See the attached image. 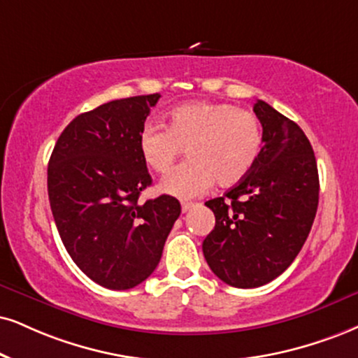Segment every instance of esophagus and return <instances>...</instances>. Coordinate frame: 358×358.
<instances>
[{
  "label": "esophagus",
  "instance_id": "1",
  "mask_svg": "<svg viewBox=\"0 0 358 358\" xmlns=\"http://www.w3.org/2000/svg\"><path fill=\"white\" fill-rule=\"evenodd\" d=\"M197 204H194V202H182V213H189V210H192L194 207H196Z\"/></svg>",
  "mask_w": 358,
  "mask_h": 358
}]
</instances>
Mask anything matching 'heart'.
Returning <instances> with one entry per match:
<instances>
[{"mask_svg":"<svg viewBox=\"0 0 358 358\" xmlns=\"http://www.w3.org/2000/svg\"><path fill=\"white\" fill-rule=\"evenodd\" d=\"M141 157L149 169L166 174L186 149L189 161L162 180L171 196L189 199L214 184L232 187L244 180L262 152L259 117L226 103L192 101L171 109L166 129L148 124L138 138Z\"/></svg>","mask_w":358,"mask_h":358,"instance_id":"heart-1","label":"heart"}]
</instances>
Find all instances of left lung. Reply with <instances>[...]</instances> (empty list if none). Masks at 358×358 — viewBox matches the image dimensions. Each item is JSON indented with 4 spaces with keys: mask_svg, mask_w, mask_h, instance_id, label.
<instances>
[{
    "mask_svg": "<svg viewBox=\"0 0 358 358\" xmlns=\"http://www.w3.org/2000/svg\"><path fill=\"white\" fill-rule=\"evenodd\" d=\"M264 145L250 174L206 202L215 227L202 242L210 271L239 289L266 285L307 241L319 206V172L303 131L268 106L254 104Z\"/></svg>",
    "mask_w": 358,
    "mask_h": 358,
    "instance_id": "1",
    "label": "left lung"
}]
</instances>
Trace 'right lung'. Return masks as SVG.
Masks as SVG:
<instances>
[{
	"mask_svg": "<svg viewBox=\"0 0 358 358\" xmlns=\"http://www.w3.org/2000/svg\"><path fill=\"white\" fill-rule=\"evenodd\" d=\"M161 94L134 96L79 114L61 132L48 166V196L61 241L96 284L127 290L157 267L180 204L139 201L152 179L138 138Z\"/></svg>",
	"mask_w": 358,
	"mask_h": 358,
	"instance_id": "right-lung-1",
	"label": "right lung"
}]
</instances>
